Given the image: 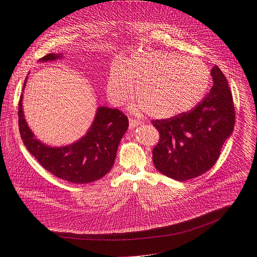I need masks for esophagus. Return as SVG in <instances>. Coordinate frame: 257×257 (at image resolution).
I'll list each match as a JSON object with an SVG mask.
<instances>
[{"label":"esophagus","mask_w":257,"mask_h":257,"mask_svg":"<svg viewBox=\"0 0 257 257\" xmlns=\"http://www.w3.org/2000/svg\"><path fill=\"white\" fill-rule=\"evenodd\" d=\"M141 124H142L141 120L136 119V118H133V117H129V128H130V129L136 128L137 126H139V125H141Z\"/></svg>","instance_id":"obj_1"}]
</instances>
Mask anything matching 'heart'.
<instances>
[{
  "label": "heart",
  "mask_w": 257,
  "mask_h": 257,
  "mask_svg": "<svg viewBox=\"0 0 257 257\" xmlns=\"http://www.w3.org/2000/svg\"><path fill=\"white\" fill-rule=\"evenodd\" d=\"M208 67L198 59L161 51L133 55L124 65L112 64L107 91L114 105L128 101L137 88L136 109L156 118H171L190 110L209 85Z\"/></svg>",
  "instance_id": "b5f03b06"
}]
</instances>
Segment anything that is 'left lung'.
<instances>
[{"label":"left lung","instance_id":"8db88e82","mask_svg":"<svg viewBox=\"0 0 257 257\" xmlns=\"http://www.w3.org/2000/svg\"><path fill=\"white\" fill-rule=\"evenodd\" d=\"M210 74L211 89L191 111L152 120L159 132L153 164L172 179L185 181L206 173L217 163L222 146L232 134L235 112L228 81L217 65Z\"/></svg>","mask_w":257,"mask_h":257}]
</instances>
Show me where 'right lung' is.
<instances>
[{"label":"right lung","instance_id":"right-lung-1","mask_svg":"<svg viewBox=\"0 0 257 257\" xmlns=\"http://www.w3.org/2000/svg\"><path fill=\"white\" fill-rule=\"evenodd\" d=\"M61 57V54H48L39 61L46 62ZM26 82L27 78L24 87ZM22 102L23 94L18 111L21 138L28 151L47 171L60 179L83 184L99 180L111 170L117 147L129 125L128 117L123 112L104 106L99 107L83 138L72 145L55 148L35 139L27 125Z\"/></svg>","mask_w":257,"mask_h":257}]
</instances>
